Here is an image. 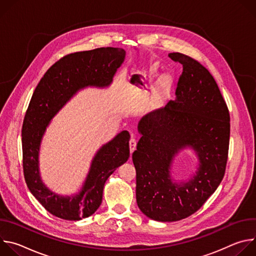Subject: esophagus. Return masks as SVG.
I'll return each mask as SVG.
<instances>
[{"instance_id": "esophagus-1", "label": "esophagus", "mask_w": 256, "mask_h": 256, "mask_svg": "<svg viewBox=\"0 0 256 256\" xmlns=\"http://www.w3.org/2000/svg\"><path fill=\"white\" fill-rule=\"evenodd\" d=\"M136 147V136L134 134H132V138L130 140V154L134 151Z\"/></svg>"}]
</instances>
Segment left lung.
<instances>
[{
    "mask_svg": "<svg viewBox=\"0 0 256 256\" xmlns=\"http://www.w3.org/2000/svg\"><path fill=\"white\" fill-rule=\"evenodd\" d=\"M168 56L182 64L176 98L138 122L142 136L132 153L138 206L159 222L190 216L214 192L225 174L230 138L228 107L210 72L184 54ZM186 148L199 164L188 180H176L174 159Z\"/></svg>",
    "mask_w": 256,
    "mask_h": 256,
    "instance_id": "1",
    "label": "left lung"
}]
</instances>
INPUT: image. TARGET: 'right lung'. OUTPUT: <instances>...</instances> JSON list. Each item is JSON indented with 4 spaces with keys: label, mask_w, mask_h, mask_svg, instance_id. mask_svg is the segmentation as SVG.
<instances>
[{
    "label": "right lung",
    "mask_w": 256,
    "mask_h": 256,
    "mask_svg": "<svg viewBox=\"0 0 256 256\" xmlns=\"http://www.w3.org/2000/svg\"><path fill=\"white\" fill-rule=\"evenodd\" d=\"M126 58V50L100 48L70 54L52 64L35 88L22 126L23 171L30 192L52 214L79 221L93 214L102 202L106 180L130 158V134L122 130L104 144L94 155L80 190L58 194L42 179L40 151L52 120L80 90L105 88Z\"/></svg>",
    "instance_id": "obj_1"
}]
</instances>
